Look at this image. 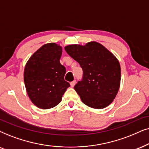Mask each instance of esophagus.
<instances>
[{
    "mask_svg": "<svg viewBox=\"0 0 149 149\" xmlns=\"http://www.w3.org/2000/svg\"><path fill=\"white\" fill-rule=\"evenodd\" d=\"M76 80H73V82H71V83H70V85H71V87H73L75 86V84H76Z\"/></svg>",
    "mask_w": 149,
    "mask_h": 149,
    "instance_id": "1",
    "label": "esophagus"
}]
</instances>
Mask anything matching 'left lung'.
Wrapping results in <instances>:
<instances>
[{
    "label": "left lung",
    "mask_w": 149,
    "mask_h": 149,
    "mask_svg": "<svg viewBox=\"0 0 149 149\" xmlns=\"http://www.w3.org/2000/svg\"><path fill=\"white\" fill-rule=\"evenodd\" d=\"M65 49L82 68V80L74 86L82 102L95 109L109 106L116 97L120 84L121 71L116 57L94 41L84 45H69Z\"/></svg>",
    "instance_id": "1"
}]
</instances>
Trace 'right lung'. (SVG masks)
Wrapping results in <instances>:
<instances>
[{
	"mask_svg": "<svg viewBox=\"0 0 149 149\" xmlns=\"http://www.w3.org/2000/svg\"><path fill=\"white\" fill-rule=\"evenodd\" d=\"M62 52L60 45L46 43L30 57L25 65L26 90L37 108L46 110L57 106L70 86L64 79L66 69L60 63Z\"/></svg>",
	"mask_w": 149,
	"mask_h": 149,
	"instance_id": "add662e5",
	"label": "right lung"
}]
</instances>
